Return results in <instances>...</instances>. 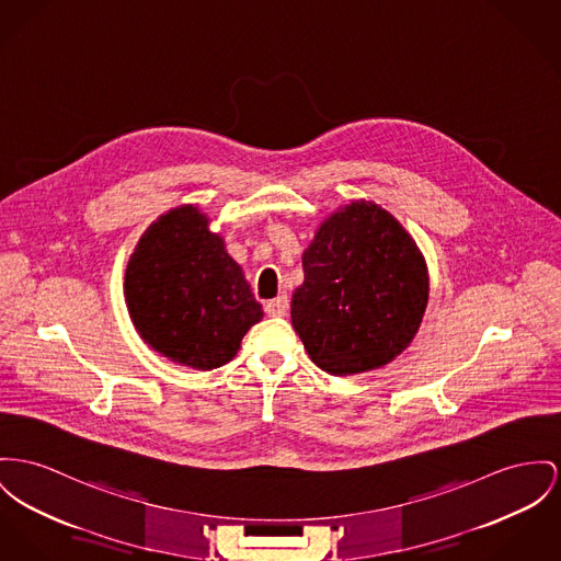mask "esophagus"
I'll return each instance as SVG.
<instances>
[{
    "mask_svg": "<svg viewBox=\"0 0 561 561\" xmlns=\"http://www.w3.org/2000/svg\"><path fill=\"white\" fill-rule=\"evenodd\" d=\"M265 312H267L270 317H285V314L289 312V299H287V296L270 299V301L265 304Z\"/></svg>",
    "mask_w": 561,
    "mask_h": 561,
    "instance_id": "esophagus-1",
    "label": "esophagus"
}]
</instances>
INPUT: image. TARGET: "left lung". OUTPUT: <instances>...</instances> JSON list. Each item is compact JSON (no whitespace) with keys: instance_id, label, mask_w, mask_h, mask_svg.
I'll return each instance as SVG.
<instances>
[{"instance_id":"obj_1","label":"left lung","mask_w":561,"mask_h":561,"mask_svg":"<svg viewBox=\"0 0 561 561\" xmlns=\"http://www.w3.org/2000/svg\"><path fill=\"white\" fill-rule=\"evenodd\" d=\"M291 323L310 359L334 376L393 362L416 334L430 296L411 233L374 202L328 217L301 255Z\"/></svg>"}]
</instances>
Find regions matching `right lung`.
Instances as JSON below:
<instances>
[{"mask_svg": "<svg viewBox=\"0 0 561 561\" xmlns=\"http://www.w3.org/2000/svg\"><path fill=\"white\" fill-rule=\"evenodd\" d=\"M125 301L150 348L195 370L231 362L263 317L224 238L191 204L161 215L142 233L127 263Z\"/></svg>", "mask_w": 561, "mask_h": 561, "instance_id": "right-lung-1", "label": "right lung"}]
</instances>
